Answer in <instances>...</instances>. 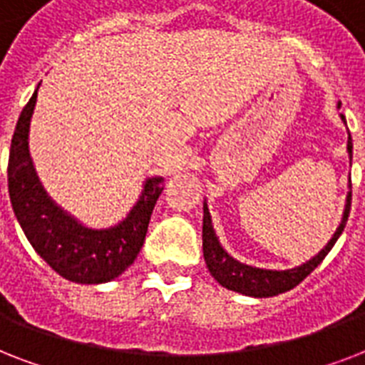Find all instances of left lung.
<instances>
[{
	"instance_id": "8db88e82",
	"label": "left lung",
	"mask_w": 365,
	"mask_h": 365,
	"mask_svg": "<svg viewBox=\"0 0 365 365\" xmlns=\"http://www.w3.org/2000/svg\"><path fill=\"white\" fill-rule=\"evenodd\" d=\"M337 108H341V102L337 104ZM341 119L345 121V117L341 115ZM346 151L351 155L352 160V138L349 134V143H346ZM351 200H352V183L351 191L346 195V205H345V214H343V220H341L339 227L335 231V235L331 237L324 250H320L312 259H309L303 265L295 267V269H286V271H271V269H259V267L244 265L240 261H237L235 257L225 252L222 248V244L217 240L216 233H214V227H212L210 212H208V206L205 202V217H202V252H205V261L208 271L217 282L222 284L223 288L233 289V292H239L244 295H252V297H272V295L284 294L288 289L295 288L297 284L303 282L309 274H311L314 269H317L322 259L328 255V252L334 248V244L337 242L339 235L343 233V229L346 225V220H349V212H351Z\"/></svg>"
}]
</instances>
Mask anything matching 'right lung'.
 Here are the masks:
<instances>
[{
	"mask_svg": "<svg viewBox=\"0 0 365 365\" xmlns=\"http://www.w3.org/2000/svg\"><path fill=\"white\" fill-rule=\"evenodd\" d=\"M39 88V87H37ZM37 91L20 113L9 151V197L14 216L37 254L66 280L110 282L134 263L159 199L163 178H149L142 197L119 225L88 229L51 200L28 153V130Z\"/></svg>",
	"mask_w": 365,
	"mask_h": 365,
	"instance_id": "right-lung-1",
	"label": "right lung"
}]
</instances>
